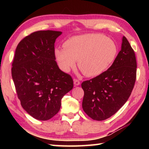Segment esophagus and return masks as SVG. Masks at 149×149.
I'll list each match as a JSON object with an SVG mask.
<instances>
[{
	"label": "esophagus",
	"instance_id": "34e87169",
	"mask_svg": "<svg viewBox=\"0 0 149 149\" xmlns=\"http://www.w3.org/2000/svg\"><path fill=\"white\" fill-rule=\"evenodd\" d=\"M74 84L75 86H77V85H80V82L79 80L77 79H74Z\"/></svg>",
	"mask_w": 149,
	"mask_h": 149
}]
</instances>
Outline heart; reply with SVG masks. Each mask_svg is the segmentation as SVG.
Returning a JSON list of instances; mask_svg holds the SVG:
<instances>
[{
  "instance_id": "obj_1",
  "label": "heart",
  "mask_w": 149,
  "mask_h": 149,
  "mask_svg": "<svg viewBox=\"0 0 149 149\" xmlns=\"http://www.w3.org/2000/svg\"><path fill=\"white\" fill-rule=\"evenodd\" d=\"M118 47L114 41L104 35L85 34L70 37L64 48H56L54 54L60 68L68 72L77 65L88 77L101 74L116 57Z\"/></svg>"
}]
</instances>
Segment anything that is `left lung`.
Returning a JSON list of instances; mask_svg holds the SVG:
<instances>
[{"instance_id": "1", "label": "left lung", "mask_w": 149, "mask_h": 149, "mask_svg": "<svg viewBox=\"0 0 149 149\" xmlns=\"http://www.w3.org/2000/svg\"><path fill=\"white\" fill-rule=\"evenodd\" d=\"M134 50L122 37L121 50L107 71L81 84L82 107L93 120H104L117 112L132 93L136 79Z\"/></svg>"}]
</instances>
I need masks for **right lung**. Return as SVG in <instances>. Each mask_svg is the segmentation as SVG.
I'll return each instance as SVG.
<instances>
[{"mask_svg": "<svg viewBox=\"0 0 149 149\" xmlns=\"http://www.w3.org/2000/svg\"><path fill=\"white\" fill-rule=\"evenodd\" d=\"M61 31H38L19 42L12 76L24 109L33 118L48 120L60 109L62 97L74 86L70 75L59 69L54 42Z\"/></svg>", "mask_w": 149, "mask_h": 149, "instance_id": "add662e5", "label": "right lung"}]
</instances>
